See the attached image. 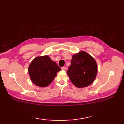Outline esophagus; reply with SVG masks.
<instances>
[{
    "instance_id": "1",
    "label": "esophagus",
    "mask_w": 124,
    "mask_h": 124,
    "mask_svg": "<svg viewBox=\"0 0 124 124\" xmlns=\"http://www.w3.org/2000/svg\"><path fill=\"white\" fill-rule=\"evenodd\" d=\"M66 69H67V68H66V67H63L61 68V69L62 70H64V71L66 70Z\"/></svg>"
}]
</instances>
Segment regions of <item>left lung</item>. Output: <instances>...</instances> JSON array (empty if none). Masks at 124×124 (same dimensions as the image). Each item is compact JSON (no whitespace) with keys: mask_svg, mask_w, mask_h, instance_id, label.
<instances>
[{"mask_svg":"<svg viewBox=\"0 0 124 124\" xmlns=\"http://www.w3.org/2000/svg\"><path fill=\"white\" fill-rule=\"evenodd\" d=\"M67 73L76 87H86L95 79L97 73L96 62L85 51H80L72 55L71 65Z\"/></svg>","mask_w":124,"mask_h":124,"instance_id":"left-lung-1","label":"left lung"}]
</instances>
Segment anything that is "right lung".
Instances as JSON below:
<instances>
[{
    "label": "right lung",
    "instance_id": "right-lung-1",
    "mask_svg": "<svg viewBox=\"0 0 124 124\" xmlns=\"http://www.w3.org/2000/svg\"><path fill=\"white\" fill-rule=\"evenodd\" d=\"M61 70L56 62L48 55L35 57L28 68V72L32 83L41 87L48 86Z\"/></svg>",
    "mask_w": 124,
    "mask_h": 124
}]
</instances>
